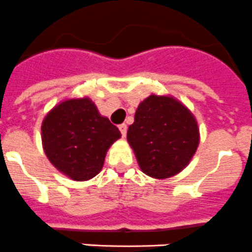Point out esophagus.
Wrapping results in <instances>:
<instances>
[{"label": "esophagus", "instance_id": "esophagus-1", "mask_svg": "<svg viewBox=\"0 0 252 252\" xmlns=\"http://www.w3.org/2000/svg\"><path fill=\"white\" fill-rule=\"evenodd\" d=\"M119 128H120V131H121L122 137L126 136V132H127V126H126V124H121V125H120Z\"/></svg>", "mask_w": 252, "mask_h": 252}]
</instances>
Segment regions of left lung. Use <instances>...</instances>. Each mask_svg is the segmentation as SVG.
<instances>
[{"mask_svg":"<svg viewBox=\"0 0 252 252\" xmlns=\"http://www.w3.org/2000/svg\"><path fill=\"white\" fill-rule=\"evenodd\" d=\"M127 141L146 175L165 179L183 170L199 144L192 112L170 95L151 94L137 107Z\"/></svg>","mask_w":252,"mask_h":252,"instance_id":"8db88e82","label":"left lung"}]
</instances>
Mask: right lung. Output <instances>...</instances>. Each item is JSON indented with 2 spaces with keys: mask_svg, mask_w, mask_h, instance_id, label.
Returning <instances> with one entry per match:
<instances>
[{
  "mask_svg": "<svg viewBox=\"0 0 252 252\" xmlns=\"http://www.w3.org/2000/svg\"><path fill=\"white\" fill-rule=\"evenodd\" d=\"M120 137L119 128L101 116L87 97L60 102L41 125L43 148L49 161L77 182L98 174L107 150Z\"/></svg>",
  "mask_w": 252,
  "mask_h": 252,
  "instance_id": "right-lung-1",
  "label": "right lung"
}]
</instances>
